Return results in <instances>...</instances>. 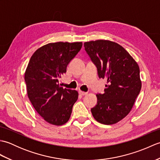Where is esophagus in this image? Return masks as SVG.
Listing matches in <instances>:
<instances>
[{
    "label": "esophagus",
    "mask_w": 160,
    "mask_h": 160,
    "mask_svg": "<svg viewBox=\"0 0 160 160\" xmlns=\"http://www.w3.org/2000/svg\"><path fill=\"white\" fill-rule=\"evenodd\" d=\"M79 94L81 95V96H86L87 93V92H83V91H79Z\"/></svg>",
    "instance_id": "esophagus-1"
}]
</instances>
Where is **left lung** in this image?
<instances>
[{"label": "left lung", "mask_w": 160, "mask_h": 160, "mask_svg": "<svg viewBox=\"0 0 160 160\" xmlns=\"http://www.w3.org/2000/svg\"><path fill=\"white\" fill-rule=\"evenodd\" d=\"M96 65L100 78H106L104 93H98L97 104L91 109L101 124L117 123L128 114L140 92L142 82L138 63L118 43L98 40L84 44Z\"/></svg>", "instance_id": "1"}]
</instances>
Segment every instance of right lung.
<instances>
[{"label":"right lung","instance_id":"obj_1","mask_svg":"<svg viewBox=\"0 0 160 160\" xmlns=\"http://www.w3.org/2000/svg\"><path fill=\"white\" fill-rule=\"evenodd\" d=\"M82 46L81 42L49 43L30 58L25 74L29 99L40 116L52 124L67 122L78 100L77 91L63 89L59 80Z\"/></svg>","mask_w":160,"mask_h":160}]
</instances>
